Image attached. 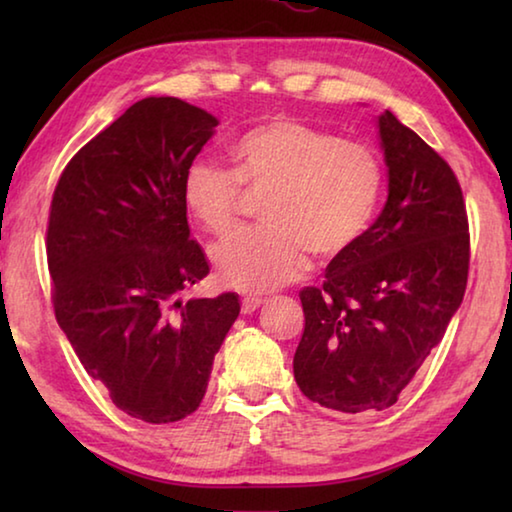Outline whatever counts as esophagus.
Instances as JSON below:
<instances>
[{"mask_svg": "<svg viewBox=\"0 0 512 512\" xmlns=\"http://www.w3.org/2000/svg\"><path fill=\"white\" fill-rule=\"evenodd\" d=\"M264 305V300L262 298H257V296H246L244 300H241V311H244V314H253L255 309H259Z\"/></svg>", "mask_w": 512, "mask_h": 512, "instance_id": "1", "label": "esophagus"}]
</instances>
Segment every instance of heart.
I'll return each mask as SVG.
<instances>
[{
	"label": "heart",
	"mask_w": 512,
	"mask_h": 512,
	"mask_svg": "<svg viewBox=\"0 0 512 512\" xmlns=\"http://www.w3.org/2000/svg\"><path fill=\"white\" fill-rule=\"evenodd\" d=\"M230 158L232 171L198 160L183 176L189 216L214 235L235 223L241 187L264 194V225L232 232L212 248L228 287H284L307 271L309 253L329 262L357 246L377 212L384 185L377 155L298 119L275 117L250 128L230 146Z\"/></svg>",
	"instance_id": "obj_1"
}]
</instances>
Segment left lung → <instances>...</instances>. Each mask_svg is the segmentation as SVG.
I'll list each match as a JSON object with an SVG mask.
<instances>
[{"instance_id":"1","label":"left lung","mask_w":512,"mask_h":512,"mask_svg":"<svg viewBox=\"0 0 512 512\" xmlns=\"http://www.w3.org/2000/svg\"><path fill=\"white\" fill-rule=\"evenodd\" d=\"M388 196L357 246L300 291L305 332L293 375L311 402L339 413L384 411L443 341L463 302L470 235L449 164L397 121L377 117Z\"/></svg>"}]
</instances>
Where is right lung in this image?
I'll use <instances>...</instances> for the list:
<instances>
[{"mask_svg":"<svg viewBox=\"0 0 512 512\" xmlns=\"http://www.w3.org/2000/svg\"><path fill=\"white\" fill-rule=\"evenodd\" d=\"M219 119L146 97L90 140L60 176L47 259L60 329L131 418L167 424L201 406L237 293L189 298L210 273L189 237L183 176Z\"/></svg>","mask_w":512,"mask_h":512,"instance_id":"right-lung-1","label":"right lung"}]
</instances>
